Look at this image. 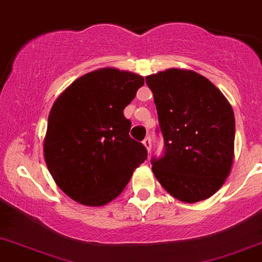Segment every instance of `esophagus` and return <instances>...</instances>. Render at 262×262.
Instances as JSON below:
<instances>
[{
  "label": "esophagus",
  "mask_w": 262,
  "mask_h": 262,
  "mask_svg": "<svg viewBox=\"0 0 262 262\" xmlns=\"http://www.w3.org/2000/svg\"><path fill=\"white\" fill-rule=\"evenodd\" d=\"M143 144L147 148V151H151V138H149V137H146V138L143 139Z\"/></svg>",
  "instance_id": "obj_1"
}]
</instances>
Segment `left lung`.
<instances>
[{"label":"left lung","instance_id":"obj_1","mask_svg":"<svg viewBox=\"0 0 262 262\" xmlns=\"http://www.w3.org/2000/svg\"><path fill=\"white\" fill-rule=\"evenodd\" d=\"M164 154L151 159L160 184L179 201L211 197L230 172L234 157V113L222 92L192 70L148 75Z\"/></svg>","mask_w":262,"mask_h":262}]
</instances>
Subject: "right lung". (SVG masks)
<instances>
[{
	"mask_svg": "<svg viewBox=\"0 0 262 262\" xmlns=\"http://www.w3.org/2000/svg\"><path fill=\"white\" fill-rule=\"evenodd\" d=\"M144 79L134 73L101 69L75 80L48 116L43 151L56 184L74 201L102 206L118 197L147 149L129 136L124 108Z\"/></svg>",
	"mask_w": 262,
	"mask_h": 262,
	"instance_id": "obj_1",
	"label": "right lung"
}]
</instances>
